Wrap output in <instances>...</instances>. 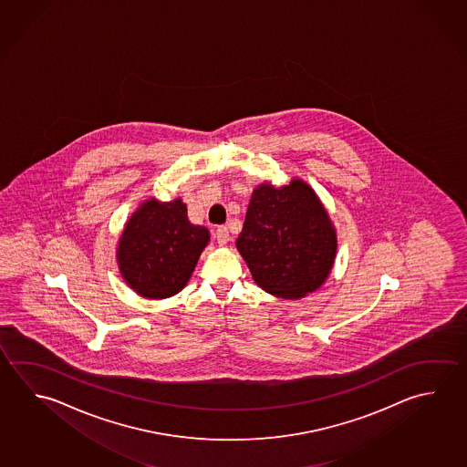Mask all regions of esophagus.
<instances>
[{
    "mask_svg": "<svg viewBox=\"0 0 467 467\" xmlns=\"http://www.w3.org/2000/svg\"><path fill=\"white\" fill-rule=\"evenodd\" d=\"M216 241H218V244L224 245L228 244V241H230V231L226 226H220L218 230H216Z\"/></svg>",
    "mask_w": 467,
    "mask_h": 467,
    "instance_id": "34e87169",
    "label": "esophagus"
}]
</instances>
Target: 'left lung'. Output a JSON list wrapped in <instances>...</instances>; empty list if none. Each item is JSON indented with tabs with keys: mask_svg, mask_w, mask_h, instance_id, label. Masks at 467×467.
<instances>
[{
	"mask_svg": "<svg viewBox=\"0 0 467 467\" xmlns=\"http://www.w3.org/2000/svg\"><path fill=\"white\" fill-rule=\"evenodd\" d=\"M236 247L267 294L298 300L327 282L337 251L336 228L317 192L302 179L253 190Z\"/></svg>",
	"mask_w": 467,
	"mask_h": 467,
	"instance_id": "left-lung-1",
	"label": "left lung"
}]
</instances>
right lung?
<instances>
[{
	"label": "right lung",
	"mask_w": 467,
	"mask_h": 467,
	"mask_svg": "<svg viewBox=\"0 0 467 467\" xmlns=\"http://www.w3.org/2000/svg\"><path fill=\"white\" fill-rule=\"evenodd\" d=\"M208 243L210 231L190 223L182 198H148L118 239V269L126 285L140 296L169 298L189 284Z\"/></svg>",
	"instance_id": "obj_1"
}]
</instances>
